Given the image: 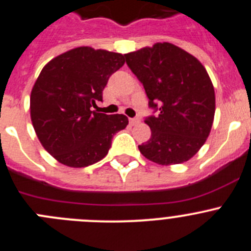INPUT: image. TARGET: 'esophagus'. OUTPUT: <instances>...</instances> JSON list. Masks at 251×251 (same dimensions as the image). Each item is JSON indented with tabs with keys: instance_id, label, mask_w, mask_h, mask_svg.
<instances>
[{
	"instance_id": "obj_1",
	"label": "esophagus",
	"mask_w": 251,
	"mask_h": 251,
	"mask_svg": "<svg viewBox=\"0 0 251 251\" xmlns=\"http://www.w3.org/2000/svg\"><path fill=\"white\" fill-rule=\"evenodd\" d=\"M140 123V117H134V119H130V125H136Z\"/></svg>"
}]
</instances>
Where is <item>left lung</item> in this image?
<instances>
[{"label": "left lung", "mask_w": 251, "mask_h": 251, "mask_svg": "<svg viewBox=\"0 0 251 251\" xmlns=\"http://www.w3.org/2000/svg\"><path fill=\"white\" fill-rule=\"evenodd\" d=\"M156 112L145 119L150 140L140 152L159 165L187 161L205 144L215 114V92L206 70L198 58L169 42L126 53Z\"/></svg>", "instance_id": "left-lung-1"}]
</instances>
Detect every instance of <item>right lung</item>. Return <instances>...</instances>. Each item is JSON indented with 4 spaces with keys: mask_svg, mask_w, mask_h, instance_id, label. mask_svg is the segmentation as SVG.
Returning a JSON list of instances; mask_svg holds the SVG:
<instances>
[{
    "mask_svg": "<svg viewBox=\"0 0 251 251\" xmlns=\"http://www.w3.org/2000/svg\"><path fill=\"white\" fill-rule=\"evenodd\" d=\"M124 64L121 53L77 47L42 69L31 92V120L45 150L58 162L85 168L100 161L114 135L127 126L125 115L91 111Z\"/></svg>",
    "mask_w": 251,
    "mask_h": 251,
    "instance_id": "1",
    "label": "right lung"
}]
</instances>
